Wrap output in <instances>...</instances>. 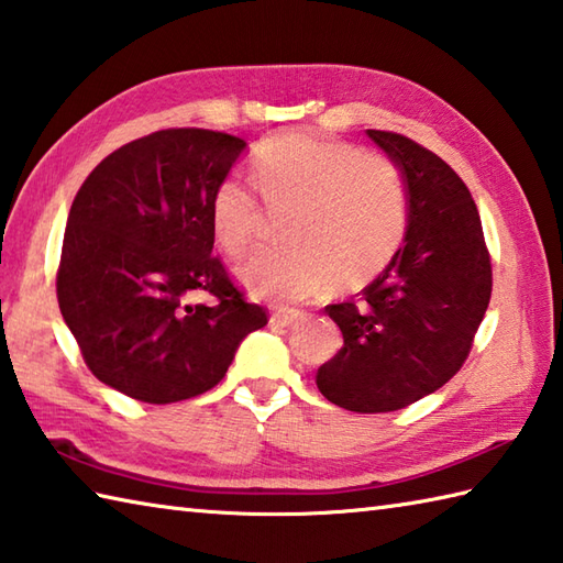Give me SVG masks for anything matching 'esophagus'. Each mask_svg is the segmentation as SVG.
I'll return each instance as SVG.
<instances>
[{"mask_svg":"<svg viewBox=\"0 0 563 563\" xmlns=\"http://www.w3.org/2000/svg\"><path fill=\"white\" fill-rule=\"evenodd\" d=\"M301 318H303L301 311H277V313H272L269 323L272 325H279V328H289V325L298 323V320H301Z\"/></svg>","mask_w":563,"mask_h":563,"instance_id":"1","label":"esophagus"}]
</instances>
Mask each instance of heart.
I'll return each instance as SVG.
<instances>
[{
  "label": "heart",
  "instance_id": "heart-1",
  "mask_svg": "<svg viewBox=\"0 0 563 563\" xmlns=\"http://www.w3.org/2000/svg\"><path fill=\"white\" fill-rule=\"evenodd\" d=\"M252 185L269 211H284L289 245L262 250L238 269L262 301L298 303L335 282L357 289L382 272L406 233V187L391 159L311 133L272 135L252 155ZM260 203L247 185H216L209 223L228 257H243L257 235Z\"/></svg>",
  "mask_w": 563,
  "mask_h": 563
}]
</instances>
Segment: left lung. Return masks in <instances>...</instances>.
<instances>
[{
    "mask_svg": "<svg viewBox=\"0 0 563 563\" xmlns=\"http://www.w3.org/2000/svg\"><path fill=\"white\" fill-rule=\"evenodd\" d=\"M406 187L404 245L357 303L325 306L345 345L318 369L330 404L400 410L462 369L490 301V260L462 177L406 135L366 131Z\"/></svg>",
    "mask_w": 563,
    "mask_h": 563,
    "instance_id": "1",
    "label": "left lung"
}]
</instances>
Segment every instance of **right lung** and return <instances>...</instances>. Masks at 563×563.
<instances>
[{
  "label": "right lung",
  "instance_id": "1",
  "mask_svg": "<svg viewBox=\"0 0 563 563\" xmlns=\"http://www.w3.org/2000/svg\"><path fill=\"white\" fill-rule=\"evenodd\" d=\"M247 143L167 129L91 169L67 216L57 303L101 384L143 404H177L225 376L265 308L213 257L209 203ZM194 290L217 298L187 305Z\"/></svg>",
  "mask_w": 563,
  "mask_h": 563
}]
</instances>
